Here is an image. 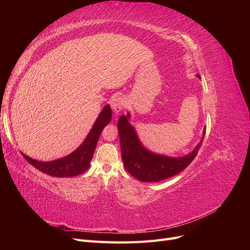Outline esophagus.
Masks as SVG:
<instances>
[{
    "instance_id": "34e87169",
    "label": "esophagus",
    "mask_w": 250,
    "mask_h": 250,
    "mask_svg": "<svg viewBox=\"0 0 250 250\" xmlns=\"http://www.w3.org/2000/svg\"><path fill=\"white\" fill-rule=\"evenodd\" d=\"M109 104H110L111 109L113 110V112L118 113L119 111H121V109L124 107L125 100H124V98H122V97L115 96V97H112L111 99H110Z\"/></svg>"
}]
</instances>
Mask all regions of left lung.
Instances as JSON below:
<instances>
[{
  "label": "left lung",
  "instance_id": "left-lung-1",
  "mask_svg": "<svg viewBox=\"0 0 250 250\" xmlns=\"http://www.w3.org/2000/svg\"><path fill=\"white\" fill-rule=\"evenodd\" d=\"M196 76L200 79L199 75ZM130 118V112H127L126 116H121L118 121L121 154L127 172L145 183L167 179L185 170L197 155L206 134L204 128L202 138L192 152L184 156H167L154 153L143 145L134 127L129 122Z\"/></svg>",
  "mask_w": 250,
  "mask_h": 250
}]
</instances>
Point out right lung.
Instances as JSON below:
<instances>
[{
    "instance_id": "add662e5",
    "label": "right lung",
    "mask_w": 250,
    "mask_h": 250,
    "mask_svg": "<svg viewBox=\"0 0 250 250\" xmlns=\"http://www.w3.org/2000/svg\"><path fill=\"white\" fill-rule=\"evenodd\" d=\"M111 115L110 106L108 104L105 105L84 141L82 142L81 145L76 150L64 157L57 158V160L51 162H41L33 160V158L29 157L24 153L21 154L34 168L42 173L48 174V175L55 177L77 176L89 168V164L93 158L97 142L100 138L103 128L110 122Z\"/></svg>"
}]
</instances>
